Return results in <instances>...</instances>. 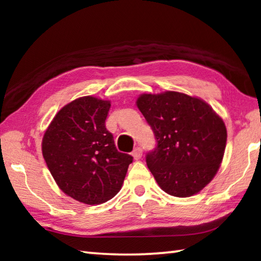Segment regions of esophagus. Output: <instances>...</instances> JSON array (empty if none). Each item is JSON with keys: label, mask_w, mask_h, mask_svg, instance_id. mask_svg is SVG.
<instances>
[{"label": "esophagus", "mask_w": 261, "mask_h": 261, "mask_svg": "<svg viewBox=\"0 0 261 261\" xmlns=\"http://www.w3.org/2000/svg\"><path fill=\"white\" fill-rule=\"evenodd\" d=\"M141 155H143V149L140 147H136L134 151H132V156H134L135 160H139Z\"/></svg>", "instance_id": "34e87169"}]
</instances>
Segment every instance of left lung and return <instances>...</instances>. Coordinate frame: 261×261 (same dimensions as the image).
<instances>
[{"label": "left lung", "mask_w": 261, "mask_h": 261, "mask_svg": "<svg viewBox=\"0 0 261 261\" xmlns=\"http://www.w3.org/2000/svg\"><path fill=\"white\" fill-rule=\"evenodd\" d=\"M137 107L156 139L146 163L159 187L180 198L200 192L222 162L227 143L222 118L204 100L173 91L141 94Z\"/></svg>", "instance_id": "obj_1"}]
</instances>
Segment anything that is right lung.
I'll list each match as a JSON object with an SVG mask.
<instances>
[{
	"mask_svg": "<svg viewBox=\"0 0 261 261\" xmlns=\"http://www.w3.org/2000/svg\"><path fill=\"white\" fill-rule=\"evenodd\" d=\"M110 101L83 96L65 105L42 138V155L59 188L87 205L107 201L120 191L134 160L117 151L106 129Z\"/></svg>",
	"mask_w": 261,
	"mask_h": 261,
	"instance_id": "right-lung-1",
	"label": "right lung"
}]
</instances>
